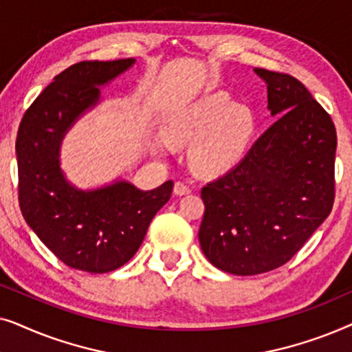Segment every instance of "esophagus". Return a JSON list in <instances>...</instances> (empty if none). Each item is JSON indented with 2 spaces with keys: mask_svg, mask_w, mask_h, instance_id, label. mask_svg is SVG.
Here are the masks:
<instances>
[{
  "mask_svg": "<svg viewBox=\"0 0 352 352\" xmlns=\"http://www.w3.org/2000/svg\"><path fill=\"white\" fill-rule=\"evenodd\" d=\"M190 190L192 189L186 184V182H182V181H176L175 182V194L176 195H186V194H189Z\"/></svg>",
  "mask_w": 352,
  "mask_h": 352,
  "instance_id": "34e87169",
  "label": "esophagus"
}]
</instances>
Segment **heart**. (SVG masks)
Listing matches in <instances>:
<instances>
[{"label": "heart", "mask_w": 352, "mask_h": 352, "mask_svg": "<svg viewBox=\"0 0 352 352\" xmlns=\"http://www.w3.org/2000/svg\"><path fill=\"white\" fill-rule=\"evenodd\" d=\"M253 115L224 96H211L166 120L165 136L173 144L192 147V162L200 171L223 173L243 155L253 133Z\"/></svg>", "instance_id": "heart-1"}]
</instances>
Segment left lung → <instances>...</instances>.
Returning <instances> with one entry per match:
<instances>
[{"label":"left lung","mask_w":352,"mask_h":352,"mask_svg":"<svg viewBox=\"0 0 352 352\" xmlns=\"http://www.w3.org/2000/svg\"><path fill=\"white\" fill-rule=\"evenodd\" d=\"M254 72L267 83V107L277 120L200 194V247L213 266L234 276L290 261L335 201L333 120L295 76Z\"/></svg>","instance_id":"1"}]
</instances>
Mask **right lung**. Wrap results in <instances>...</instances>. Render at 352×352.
I'll return each mask as SVG.
<instances>
[{
  "instance_id": "add662e5",
  "label": "right lung",
  "mask_w": 352,
  "mask_h": 352,
  "mask_svg": "<svg viewBox=\"0 0 352 352\" xmlns=\"http://www.w3.org/2000/svg\"><path fill=\"white\" fill-rule=\"evenodd\" d=\"M134 59L83 60L60 72L23 113L16 139L19 205L43 243L69 267L104 274L128 263L148 224L170 200L175 182L141 190L129 182L76 190L59 168V146L104 85Z\"/></svg>"
}]
</instances>
